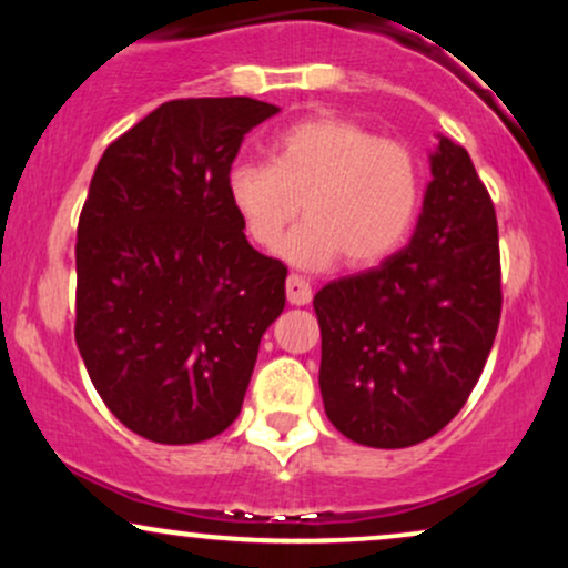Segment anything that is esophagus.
<instances>
[{"label":"esophagus","instance_id":"1","mask_svg":"<svg viewBox=\"0 0 568 568\" xmlns=\"http://www.w3.org/2000/svg\"><path fill=\"white\" fill-rule=\"evenodd\" d=\"M285 296H288V302L296 306L310 304L312 302V285L306 283L304 277L288 275V280H285Z\"/></svg>","mask_w":568,"mask_h":568}]
</instances>
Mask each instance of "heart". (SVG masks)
I'll list each match as a JSON object with an SVG mask.
<instances>
[{"instance_id": "1", "label": "heart", "mask_w": 568, "mask_h": 568, "mask_svg": "<svg viewBox=\"0 0 568 568\" xmlns=\"http://www.w3.org/2000/svg\"><path fill=\"white\" fill-rule=\"evenodd\" d=\"M226 200L247 240L275 247L304 202L306 219L280 247L285 262L325 270L347 256L355 270L393 256L414 226L422 168L406 143L336 114H312L280 130L272 162L240 160Z\"/></svg>"}]
</instances>
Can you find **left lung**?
I'll return each instance as SVG.
<instances>
[{"mask_svg":"<svg viewBox=\"0 0 568 568\" xmlns=\"http://www.w3.org/2000/svg\"><path fill=\"white\" fill-rule=\"evenodd\" d=\"M410 243L376 270L315 293L321 395L344 438L406 448L459 414L480 379L501 315L494 202L446 135Z\"/></svg>","mask_w":568,"mask_h":568,"instance_id":"1","label":"left lung"}]
</instances>
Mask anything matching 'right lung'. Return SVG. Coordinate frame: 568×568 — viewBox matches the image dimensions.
Masks as SVG:
<instances>
[{"mask_svg":"<svg viewBox=\"0 0 568 568\" xmlns=\"http://www.w3.org/2000/svg\"><path fill=\"white\" fill-rule=\"evenodd\" d=\"M280 112L256 98H179L109 143L77 226V347L109 410L186 446L237 419L283 262L245 240L226 173Z\"/></svg>","mask_w":568,"mask_h":568,"instance_id":"right-lung-1","label":"right lung"}]
</instances>
